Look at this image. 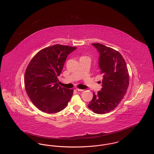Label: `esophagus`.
Here are the masks:
<instances>
[{
	"label": "esophagus",
	"mask_w": 154,
	"mask_h": 154,
	"mask_svg": "<svg viewBox=\"0 0 154 154\" xmlns=\"http://www.w3.org/2000/svg\"><path fill=\"white\" fill-rule=\"evenodd\" d=\"M76 90L78 91H83L84 89H79V88H76Z\"/></svg>",
	"instance_id": "obj_1"
}]
</instances>
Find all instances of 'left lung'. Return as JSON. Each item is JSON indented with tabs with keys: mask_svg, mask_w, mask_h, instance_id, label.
Wrapping results in <instances>:
<instances>
[{
	"mask_svg": "<svg viewBox=\"0 0 154 154\" xmlns=\"http://www.w3.org/2000/svg\"><path fill=\"white\" fill-rule=\"evenodd\" d=\"M92 45L99 53V67L103 75L102 88L88 105L96 114H103L114 110L124 98L129 85V76L126 63L117 51L100 43Z\"/></svg>",
	"mask_w": 154,
	"mask_h": 154,
	"instance_id": "obj_1",
	"label": "left lung"
}]
</instances>
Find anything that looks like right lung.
Returning <instances> with one entry per match:
<instances>
[{
	"label": "right lung",
	"mask_w": 154,
	"mask_h": 154,
	"mask_svg": "<svg viewBox=\"0 0 154 154\" xmlns=\"http://www.w3.org/2000/svg\"><path fill=\"white\" fill-rule=\"evenodd\" d=\"M76 47L54 45L38 52L30 60L25 74V87L30 100L38 109L49 114L63 110L73 89L58 85L59 76L69 54Z\"/></svg>",
	"instance_id": "obj_1"
}]
</instances>
